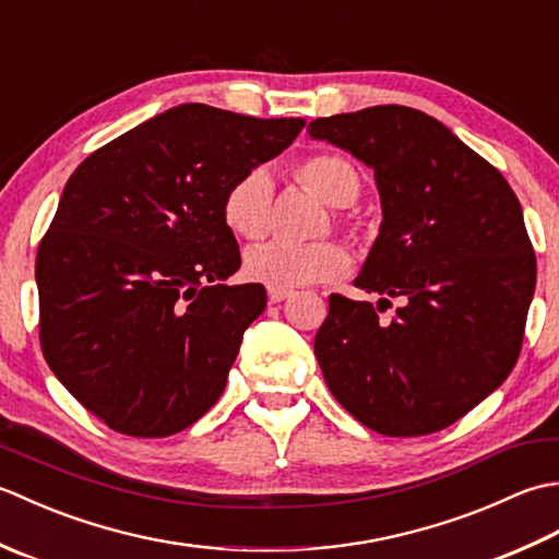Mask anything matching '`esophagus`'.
I'll list each match as a JSON object with an SVG mask.
<instances>
[{
  "mask_svg": "<svg viewBox=\"0 0 559 559\" xmlns=\"http://www.w3.org/2000/svg\"><path fill=\"white\" fill-rule=\"evenodd\" d=\"M293 295V290H281V288H269V302L276 305V302H283L288 300Z\"/></svg>",
  "mask_w": 559,
  "mask_h": 559,
  "instance_id": "esophagus-1",
  "label": "esophagus"
}]
</instances>
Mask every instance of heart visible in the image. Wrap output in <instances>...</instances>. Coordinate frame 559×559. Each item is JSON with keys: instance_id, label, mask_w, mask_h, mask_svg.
<instances>
[{"instance_id": "1", "label": "heart", "mask_w": 559, "mask_h": 559, "mask_svg": "<svg viewBox=\"0 0 559 559\" xmlns=\"http://www.w3.org/2000/svg\"><path fill=\"white\" fill-rule=\"evenodd\" d=\"M293 175L329 206H336L334 218L341 223L338 209L353 204L360 194V175L355 165L334 151H317L293 165ZM221 216L242 240L257 242L266 237L273 221V185L269 175L254 168L242 173L225 189ZM350 266L346 249L331 240L290 245L269 242L245 257V273L266 288L295 290L317 283L334 281Z\"/></svg>"}]
</instances>
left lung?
I'll return each mask as SVG.
<instances>
[{
  "mask_svg": "<svg viewBox=\"0 0 559 559\" xmlns=\"http://www.w3.org/2000/svg\"><path fill=\"white\" fill-rule=\"evenodd\" d=\"M310 134L374 170L384 221L355 286L329 298L314 355L355 420L386 437L444 430L519 360L536 252L502 173L435 117L403 105L317 117ZM399 297L391 323L376 314Z\"/></svg>",
  "mask_w": 559,
  "mask_h": 559,
  "instance_id": "1",
  "label": "left lung"
}]
</instances>
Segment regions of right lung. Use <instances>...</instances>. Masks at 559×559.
<instances>
[{
	"label": "right lung",
	"mask_w": 559,
	"mask_h": 559,
	"mask_svg": "<svg viewBox=\"0 0 559 559\" xmlns=\"http://www.w3.org/2000/svg\"><path fill=\"white\" fill-rule=\"evenodd\" d=\"M302 127L185 103L71 173L35 259L40 348L110 430L168 437L221 399L266 307L259 283H223L240 269L223 194Z\"/></svg>",
	"instance_id": "right-lung-1"
}]
</instances>
